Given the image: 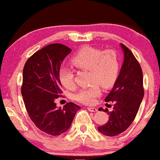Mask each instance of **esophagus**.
I'll return each mask as SVG.
<instances>
[{"label":"esophagus","instance_id":"34e87169","mask_svg":"<svg viewBox=\"0 0 160 160\" xmlns=\"http://www.w3.org/2000/svg\"><path fill=\"white\" fill-rule=\"evenodd\" d=\"M88 110H89L90 112H96L97 111V109L95 108H88Z\"/></svg>","mask_w":160,"mask_h":160}]
</instances>
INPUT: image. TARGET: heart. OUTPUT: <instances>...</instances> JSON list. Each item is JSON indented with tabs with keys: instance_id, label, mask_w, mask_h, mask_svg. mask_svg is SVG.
<instances>
[{
	"instance_id": "b5f03b06",
	"label": "heart",
	"mask_w": 160,
	"mask_h": 160,
	"mask_svg": "<svg viewBox=\"0 0 160 160\" xmlns=\"http://www.w3.org/2000/svg\"><path fill=\"white\" fill-rule=\"evenodd\" d=\"M71 63L78 70L89 71V82L92 83L88 88L79 90L74 95V99L82 104H93L96 98L101 94L99 85L103 88H111L119 75L120 56L113 49L103 50L93 47H84L72 56ZM58 76L61 83L66 89H73L72 70L62 68L59 70Z\"/></svg>"
}]
</instances>
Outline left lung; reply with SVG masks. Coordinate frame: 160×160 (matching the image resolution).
Wrapping results in <instances>:
<instances>
[{
	"label": "left lung",
	"mask_w": 160,
	"mask_h": 160,
	"mask_svg": "<svg viewBox=\"0 0 160 160\" xmlns=\"http://www.w3.org/2000/svg\"><path fill=\"white\" fill-rule=\"evenodd\" d=\"M125 58L121 71L113 90L104 98L106 102H113V111L98 108L108 113L109 120L98 127L102 134L114 137L125 131L134 120L144 96L143 76L141 66L134 55L121 44Z\"/></svg>",
	"instance_id": "left-lung-1"
}]
</instances>
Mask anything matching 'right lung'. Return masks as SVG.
I'll use <instances>...</instances> for the list:
<instances>
[{"mask_svg": "<svg viewBox=\"0 0 160 160\" xmlns=\"http://www.w3.org/2000/svg\"><path fill=\"white\" fill-rule=\"evenodd\" d=\"M71 49L52 44L35 52L25 63L21 94L27 113L35 125L49 135L58 136L70 128L80 107L68 102L57 108L55 99L62 94L58 72Z\"/></svg>", "mask_w": 160, "mask_h": 160, "instance_id": "right-lung-1", "label": "right lung"}]
</instances>
